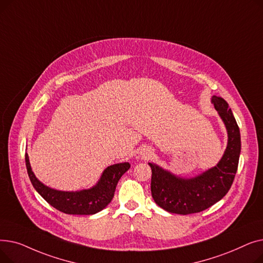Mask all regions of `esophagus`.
Returning <instances> with one entry per match:
<instances>
[{
    "label": "esophagus",
    "mask_w": 263,
    "mask_h": 263,
    "mask_svg": "<svg viewBox=\"0 0 263 263\" xmlns=\"http://www.w3.org/2000/svg\"><path fill=\"white\" fill-rule=\"evenodd\" d=\"M146 155H147L148 157H150V156H151V153H148V154H146Z\"/></svg>",
    "instance_id": "34e87169"
}]
</instances>
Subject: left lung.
Returning a JSON list of instances; mask_svg holds the SVG:
<instances>
[{"label": "left lung", "mask_w": 263, "mask_h": 263, "mask_svg": "<svg viewBox=\"0 0 263 263\" xmlns=\"http://www.w3.org/2000/svg\"><path fill=\"white\" fill-rule=\"evenodd\" d=\"M212 103L228 132L226 151L215 167L185 180L149 163L153 172L151 195L156 203L167 212L183 215L201 212L222 199L232 185L241 153L240 129L223 98L213 96Z\"/></svg>", "instance_id": "left-lung-1"}]
</instances>
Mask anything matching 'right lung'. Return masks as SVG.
I'll list each match as a JSON object with an SVG mask.
<instances>
[{
    "mask_svg": "<svg viewBox=\"0 0 263 263\" xmlns=\"http://www.w3.org/2000/svg\"><path fill=\"white\" fill-rule=\"evenodd\" d=\"M25 164L30 180L40 196L57 210L74 215H90L104 209L114 197L119 179L130 168L129 163L110 165L93 187L80 192H62L50 189L38 180L32 172L27 154H25Z\"/></svg>",
    "mask_w": 263,
    "mask_h": 263,
    "instance_id": "obj_1",
    "label": "right lung"
}]
</instances>
